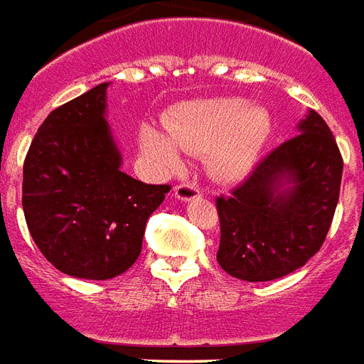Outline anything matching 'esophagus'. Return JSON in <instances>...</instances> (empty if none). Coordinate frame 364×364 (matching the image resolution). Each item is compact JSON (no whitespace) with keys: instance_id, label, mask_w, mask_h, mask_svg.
Returning a JSON list of instances; mask_svg holds the SVG:
<instances>
[{"instance_id":"34e87169","label":"esophagus","mask_w":364,"mask_h":364,"mask_svg":"<svg viewBox=\"0 0 364 364\" xmlns=\"http://www.w3.org/2000/svg\"><path fill=\"white\" fill-rule=\"evenodd\" d=\"M174 196L178 200L186 202V200H194V198H200L202 196V190L194 182H180L176 188H174Z\"/></svg>"}]
</instances>
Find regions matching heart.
Segmentation results:
<instances>
[{"label": "heart", "instance_id": "1", "mask_svg": "<svg viewBox=\"0 0 364 364\" xmlns=\"http://www.w3.org/2000/svg\"><path fill=\"white\" fill-rule=\"evenodd\" d=\"M168 136L143 127L141 143L149 156L168 168L180 164V151H208L211 172L223 180L247 176L272 133L269 112L243 97H208L174 107L164 119Z\"/></svg>", "mask_w": 364, "mask_h": 364}]
</instances>
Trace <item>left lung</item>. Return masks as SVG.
Listing matches in <instances>:
<instances>
[{
    "mask_svg": "<svg viewBox=\"0 0 364 364\" xmlns=\"http://www.w3.org/2000/svg\"><path fill=\"white\" fill-rule=\"evenodd\" d=\"M341 174L333 133L310 112L298 135L262 156L229 196L215 198L219 267L249 282L277 280L304 267L331 228ZM284 177L293 188L278 193Z\"/></svg>",
    "mask_w": 364,
    "mask_h": 364,
    "instance_id": "1",
    "label": "left lung"
}]
</instances>
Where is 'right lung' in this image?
I'll return each instance as SVG.
<instances>
[{
	"mask_svg": "<svg viewBox=\"0 0 364 364\" xmlns=\"http://www.w3.org/2000/svg\"><path fill=\"white\" fill-rule=\"evenodd\" d=\"M105 87L56 107L23 162V211L38 251L76 278L119 277L141 255L145 225L168 184L121 172L105 123Z\"/></svg>",
	"mask_w": 364,
	"mask_h": 364,
	"instance_id": "add662e5",
	"label": "right lung"
}]
</instances>
